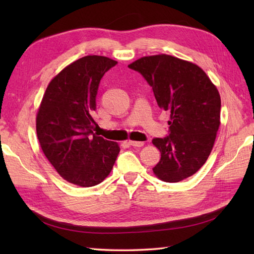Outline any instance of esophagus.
<instances>
[{"mask_svg":"<svg viewBox=\"0 0 254 254\" xmlns=\"http://www.w3.org/2000/svg\"><path fill=\"white\" fill-rule=\"evenodd\" d=\"M128 144L133 147H142L144 145V142H138V141H128Z\"/></svg>","mask_w":254,"mask_h":254,"instance_id":"obj_1","label":"esophagus"}]
</instances>
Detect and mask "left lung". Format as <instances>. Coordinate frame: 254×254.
<instances>
[{
	"label": "left lung",
	"instance_id": "obj_1",
	"mask_svg": "<svg viewBox=\"0 0 254 254\" xmlns=\"http://www.w3.org/2000/svg\"><path fill=\"white\" fill-rule=\"evenodd\" d=\"M128 67L143 75L158 107L170 112L169 135L153 139L161 155L154 175L165 182L193 176L207 160L220 126L216 86L196 64L168 55L143 57Z\"/></svg>",
	"mask_w": 254,
	"mask_h": 254
}]
</instances>
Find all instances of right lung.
<instances>
[{"mask_svg": "<svg viewBox=\"0 0 254 254\" xmlns=\"http://www.w3.org/2000/svg\"><path fill=\"white\" fill-rule=\"evenodd\" d=\"M118 62L86 56L51 79L36 117L38 141L47 159L64 180L94 187L109 176L120 152L116 142L93 132L96 95L104 74Z\"/></svg>", "mask_w": 254, "mask_h": 254, "instance_id": "right-lung-1", "label": "right lung"}]
</instances>
